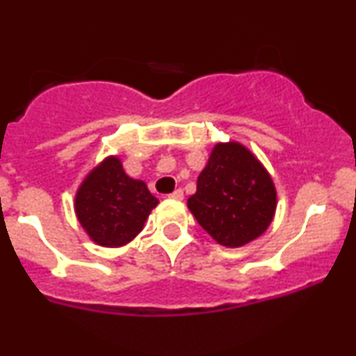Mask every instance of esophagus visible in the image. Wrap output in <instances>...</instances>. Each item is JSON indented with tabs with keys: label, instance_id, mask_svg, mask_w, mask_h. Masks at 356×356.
<instances>
[{
	"label": "esophagus",
	"instance_id": "obj_1",
	"mask_svg": "<svg viewBox=\"0 0 356 356\" xmlns=\"http://www.w3.org/2000/svg\"><path fill=\"white\" fill-rule=\"evenodd\" d=\"M169 197L174 199V201H182V199H184V191L182 189H175L172 194L169 195Z\"/></svg>",
	"mask_w": 356,
	"mask_h": 356
}]
</instances>
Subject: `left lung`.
<instances>
[{
  "mask_svg": "<svg viewBox=\"0 0 356 356\" xmlns=\"http://www.w3.org/2000/svg\"><path fill=\"white\" fill-rule=\"evenodd\" d=\"M187 207L212 239L239 248L268 229L275 218L276 189L246 147L226 142L212 149Z\"/></svg>",
  "mask_w": 356,
  "mask_h": 356,
  "instance_id": "1",
  "label": "left lung"
}]
</instances>
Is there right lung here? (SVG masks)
Returning a JSON list of instances; mask_svg holds the SVG:
<instances>
[{"label": "right lung", "mask_w": 356, "mask_h": 356, "mask_svg": "<svg viewBox=\"0 0 356 356\" xmlns=\"http://www.w3.org/2000/svg\"><path fill=\"white\" fill-rule=\"evenodd\" d=\"M145 182L129 177L120 159L108 157L81 182L75 212L90 239L105 248L130 243L157 206Z\"/></svg>", "instance_id": "1"}]
</instances>
